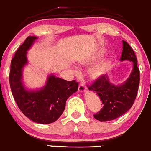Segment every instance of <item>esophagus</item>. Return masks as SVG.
I'll return each mask as SVG.
<instances>
[{
	"mask_svg": "<svg viewBox=\"0 0 151 151\" xmlns=\"http://www.w3.org/2000/svg\"><path fill=\"white\" fill-rule=\"evenodd\" d=\"M86 91V88L85 86V85L83 83H81L78 86V92H85Z\"/></svg>",
	"mask_w": 151,
	"mask_h": 151,
	"instance_id": "esophagus-1",
	"label": "esophagus"
}]
</instances>
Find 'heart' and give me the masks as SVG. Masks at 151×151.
I'll list each match as a JSON object with an SVG mask.
<instances>
[{"instance_id": "1", "label": "heart", "mask_w": 151, "mask_h": 151, "mask_svg": "<svg viewBox=\"0 0 151 151\" xmlns=\"http://www.w3.org/2000/svg\"><path fill=\"white\" fill-rule=\"evenodd\" d=\"M106 53L105 49H98L93 53L84 59H80L78 62L79 65L83 67H89L93 65L95 62L99 61L103 56ZM111 68V61L109 59H106L101 60L98 64L91 68L89 72V78L92 81H98L102 78L109 71Z\"/></svg>"}]
</instances>
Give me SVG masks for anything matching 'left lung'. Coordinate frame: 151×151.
I'll return each instance as SVG.
<instances>
[{"instance_id": "8db88e82", "label": "left lung", "mask_w": 151, "mask_h": 151, "mask_svg": "<svg viewBox=\"0 0 151 151\" xmlns=\"http://www.w3.org/2000/svg\"><path fill=\"white\" fill-rule=\"evenodd\" d=\"M120 62L129 61L132 63V70L128 78L121 83H114L107 75L95 81L88 86L90 91L96 93L101 98L103 108L94 115L99 121H110L124 114L133 106L139 85V70L137 59L131 46L123 40Z\"/></svg>"}]
</instances>
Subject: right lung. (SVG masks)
I'll return each instance as SVG.
<instances>
[{"label": "right lung", "mask_w": 151, "mask_h": 151, "mask_svg": "<svg viewBox=\"0 0 151 151\" xmlns=\"http://www.w3.org/2000/svg\"><path fill=\"white\" fill-rule=\"evenodd\" d=\"M37 39L35 36L27 37L16 51L11 62L10 87L19 109L28 118L40 124H49L60 117L67 100L77 92L78 83L50 73L42 87L28 89L25 86L23 70L28 65L27 53Z\"/></svg>", "instance_id": "right-lung-1"}]
</instances>
